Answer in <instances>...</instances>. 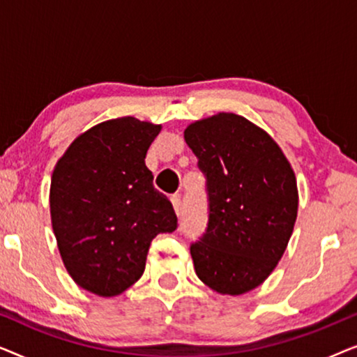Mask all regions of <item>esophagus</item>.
<instances>
[{"label": "esophagus", "instance_id": "esophagus-1", "mask_svg": "<svg viewBox=\"0 0 357 357\" xmlns=\"http://www.w3.org/2000/svg\"><path fill=\"white\" fill-rule=\"evenodd\" d=\"M170 202L174 204V209L175 213H177V216H180V214H182V199H180L178 195H174V197L170 198Z\"/></svg>", "mask_w": 357, "mask_h": 357}]
</instances>
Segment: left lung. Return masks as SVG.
<instances>
[{
	"label": "left lung",
	"instance_id": "obj_1",
	"mask_svg": "<svg viewBox=\"0 0 357 357\" xmlns=\"http://www.w3.org/2000/svg\"><path fill=\"white\" fill-rule=\"evenodd\" d=\"M206 177L208 227L190 245L195 271L219 294L260 286L284 253L297 218L294 170L266 131L236 114L185 130Z\"/></svg>",
	"mask_w": 357,
	"mask_h": 357
}]
</instances>
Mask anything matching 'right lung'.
I'll use <instances>...</instances> for the list:
<instances>
[{"label": "right lung", "mask_w": 357, "mask_h": 357, "mask_svg": "<svg viewBox=\"0 0 357 357\" xmlns=\"http://www.w3.org/2000/svg\"><path fill=\"white\" fill-rule=\"evenodd\" d=\"M160 125L109 120L73 141L56 162L50 214L58 250L82 289L119 296L143 275L149 245L177 229L172 203L154 188L146 153Z\"/></svg>", "instance_id": "right-lung-1"}]
</instances>
